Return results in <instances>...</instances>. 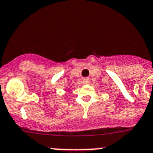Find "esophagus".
Returning <instances> with one entry per match:
<instances>
[{
    "instance_id": "obj_1",
    "label": "esophagus",
    "mask_w": 153,
    "mask_h": 153,
    "mask_svg": "<svg viewBox=\"0 0 153 153\" xmlns=\"http://www.w3.org/2000/svg\"><path fill=\"white\" fill-rule=\"evenodd\" d=\"M82 83H83V85H88L90 83L89 79L88 78H84L83 81H82Z\"/></svg>"
}]
</instances>
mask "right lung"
<instances>
[{
  "instance_id": "1",
  "label": "right lung",
  "mask_w": 153,
  "mask_h": 153,
  "mask_svg": "<svg viewBox=\"0 0 153 153\" xmlns=\"http://www.w3.org/2000/svg\"><path fill=\"white\" fill-rule=\"evenodd\" d=\"M68 91H69V90H68Z\"/></svg>"
}]
</instances>
